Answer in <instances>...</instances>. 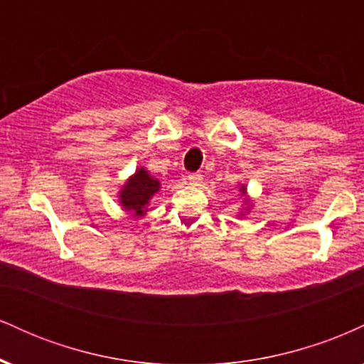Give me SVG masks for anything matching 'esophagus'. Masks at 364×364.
<instances>
[{
  "instance_id": "34e87169",
  "label": "esophagus",
  "mask_w": 364,
  "mask_h": 364,
  "mask_svg": "<svg viewBox=\"0 0 364 364\" xmlns=\"http://www.w3.org/2000/svg\"><path fill=\"white\" fill-rule=\"evenodd\" d=\"M186 179V183L188 185H191V186H198L200 183H202V174H196V173H193V174H188V176L185 178Z\"/></svg>"
}]
</instances>
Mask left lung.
<instances>
[{
    "instance_id": "left-lung-1",
    "label": "left lung",
    "mask_w": 364,
    "mask_h": 364,
    "mask_svg": "<svg viewBox=\"0 0 364 364\" xmlns=\"http://www.w3.org/2000/svg\"><path fill=\"white\" fill-rule=\"evenodd\" d=\"M240 193L245 196V202H246V205H250V203H252V200H250L248 196H246V186H245V185H241V186H240ZM240 215H243V214H240Z\"/></svg>"
}]
</instances>
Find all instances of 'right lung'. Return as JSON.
I'll return each mask as SVG.
<instances>
[{
    "label": "right lung",
    "instance_id": "add662e5",
    "mask_svg": "<svg viewBox=\"0 0 364 364\" xmlns=\"http://www.w3.org/2000/svg\"><path fill=\"white\" fill-rule=\"evenodd\" d=\"M159 190H161V181L150 176L145 168H139L119 190V203L133 217H141L147 214L150 200Z\"/></svg>",
    "mask_w": 364,
    "mask_h": 364
}]
</instances>
